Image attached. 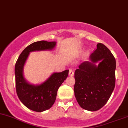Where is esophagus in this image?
Here are the masks:
<instances>
[{
	"label": "esophagus",
	"instance_id": "34e87169",
	"mask_svg": "<svg viewBox=\"0 0 128 128\" xmlns=\"http://www.w3.org/2000/svg\"><path fill=\"white\" fill-rule=\"evenodd\" d=\"M74 74V70L73 69H70L69 70V75L71 76H72Z\"/></svg>",
	"mask_w": 128,
	"mask_h": 128
}]
</instances>
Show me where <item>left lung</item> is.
<instances>
[{"mask_svg":"<svg viewBox=\"0 0 128 128\" xmlns=\"http://www.w3.org/2000/svg\"><path fill=\"white\" fill-rule=\"evenodd\" d=\"M90 62H84L75 71L74 95L82 108L96 111L110 97L115 86L116 61L111 52L102 43L90 55ZM100 61L96 67L93 62Z\"/></svg>","mask_w":128,"mask_h":128,"instance_id":"left-lung-1","label":"left lung"}]
</instances>
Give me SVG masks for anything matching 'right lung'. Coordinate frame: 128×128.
<instances>
[{
    "mask_svg": "<svg viewBox=\"0 0 128 128\" xmlns=\"http://www.w3.org/2000/svg\"><path fill=\"white\" fill-rule=\"evenodd\" d=\"M56 44V42L46 41L33 42L24 49L15 64V80L18 96L25 106L35 112H42L52 106L58 88L66 79L69 70L55 72L42 84L34 86L27 83L24 79L23 67L30 52L50 50L53 49Z\"/></svg>",
    "mask_w": 128,
    "mask_h": 128,
    "instance_id": "right-lung-1",
    "label": "right lung"
}]
</instances>
